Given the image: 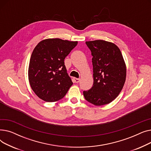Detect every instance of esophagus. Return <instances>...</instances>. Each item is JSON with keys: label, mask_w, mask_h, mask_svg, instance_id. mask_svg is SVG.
I'll return each mask as SVG.
<instances>
[{"label": "esophagus", "mask_w": 151, "mask_h": 151, "mask_svg": "<svg viewBox=\"0 0 151 151\" xmlns=\"http://www.w3.org/2000/svg\"><path fill=\"white\" fill-rule=\"evenodd\" d=\"M73 80H74L75 83H79V82H80V79H79V78H73Z\"/></svg>", "instance_id": "1"}]
</instances>
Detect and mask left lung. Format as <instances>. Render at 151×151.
<instances>
[{"label": "left lung", "instance_id": "obj_1", "mask_svg": "<svg viewBox=\"0 0 151 151\" xmlns=\"http://www.w3.org/2000/svg\"><path fill=\"white\" fill-rule=\"evenodd\" d=\"M90 49L93 84L83 91L85 99L96 106L109 104L122 91L126 79V65L119 48L102 40L86 42Z\"/></svg>", "mask_w": 151, "mask_h": 151}]
</instances>
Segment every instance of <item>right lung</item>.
<instances>
[{"label":"right lung","instance_id":"right-lung-1","mask_svg":"<svg viewBox=\"0 0 151 151\" xmlns=\"http://www.w3.org/2000/svg\"><path fill=\"white\" fill-rule=\"evenodd\" d=\"M78 42L60 38L45 39L32 53L29 81L32 89L42 100L54 102L65 96L73 84L64 65V59Z\"/></svg>","mask_w":151,"mask_h":151}]
</instances>
